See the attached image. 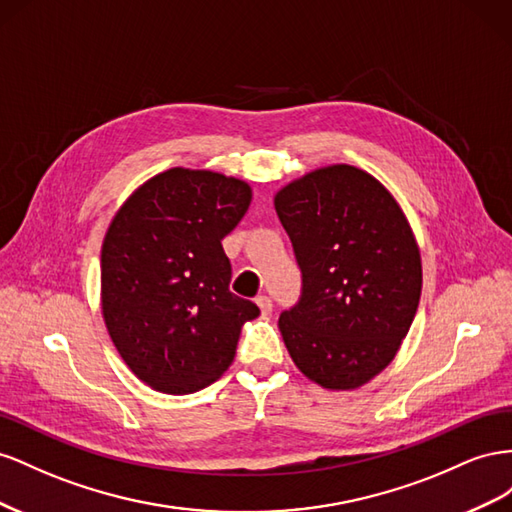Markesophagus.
Instances as JSON below:
<instances>
[{
	"label": "esophagus",
	"instance_id": "esophagus-1",
	"mask_svg": "<svg viewBox=\"0 0 512 512\" xmlns=\"http://www.w3.org/2000/svg\"><path fill=\"white\" fill-rule=\"evenodd\" d=\"M257 306H259L261 315H270L272 313V300L268 296H259L257 298Z\"/></svg>",
	"mask_w": 512,
	"mask_h": 512
}]
</instances>
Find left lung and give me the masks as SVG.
Returning <instances> with one entry per match:
<instances>
[{"mask_svg": "<svg viewBox=\"0 0 512 512\" xmlns=\"http://www.w3.org/2000/svg\"><path fill=\"white\" fill-rule=\"evenodd\" d=\"M274 208L302 270V296L279 317L291 360L321 388L369 384L397 356L420 302V248L407 216L352 165L289 182Z\"/></svg>", "mask_w": 512, "mask_h": 512, "instance_id": "obj_1", "label": "left lung"}]
</instances>
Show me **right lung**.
<instances>
[{
	"instance_id": "right-lung-1",
	"label": "right lung",
	"mask_w": 512,
	"mask_h": 512,
	"mask_svg": "<svg viewBox=\"0 0 512 512\" xmlns=\"http://www.w3.org/2000/svg\"><path fill=\"white\" fill-rule=\"evenodd\" d=\"M244 180L173 167L130 195L102 240L109 337L143 384L191 394L221 377L257 304L229 291L221 240L251 206Z\"/></svg>"
}]
</instances>
